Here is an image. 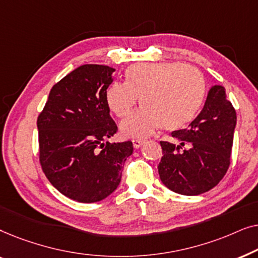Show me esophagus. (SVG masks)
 <instances>
[{"instance_id":"1","label":"esophagus","mask_w":258,"mask_h":258,"mask_svg":"<svg viewBox=\"0 0 258 258\" xmlns=\"http://www.w3.org/2000/svg\"><path fill=\"white\" fill-rule=\"evenodd\" d=\"M144 142H146V141L142 140V139H134V140H133L134 148H136V149H137V148H140Z\"/></svg>"}]
</instances>
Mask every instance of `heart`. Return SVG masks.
Instances as JSON below:
<instances>
[{
	"label": "heart",
	"instance_id": "heart-1",
	"mask_svg": "<svg viewBox=\"0 0 258 258\" xmlns=\"http://www.w3.org/2000/svg\"><path fill=\"white\" fill-rule=\"evenodd\" d=\"M207 95V81L196 67L176 62L136 63L126 68L125 82L108 88L105 98L119 118L134 112L121 125L125 136H146L155 129L174 132L194 121Z\"/></svg>",
	"mask_w": 258,
	"mask_h": 258
}]
</instances>
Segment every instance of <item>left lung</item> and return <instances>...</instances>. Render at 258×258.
I'll return each mask as SVG.
<instances>
[{
	"instance_id": "obj_1",
	"label": "left lung",
	"mask_w": 258,
	"mask_h": 258,
	"mask_svg": "<svg viewBox=\"0 0 258 258\" xmlns=\"http://www.w3.org/2000/svg\"><path fill=\"white\" fill-rule=\"evenodd\" d=\"M235 126L236 111L225 89L214 86L188 128L171 133L175 142H160L163 156L157 168L163 184L186 196L216 186L230 165Z\"/></svg>"
}]
</instances>
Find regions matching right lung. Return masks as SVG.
<instances>
[{"label": "right lung", "mask_w": 258, "mask_h": 258, "mask_svg": "<svg viewBox=\"0 0 258 258\" xmlns=\"http://www.w3.org/2000/svg\"><path fill=\"white\" fill-rule=\"evenodd\" d=\"M114 68L81 66L51 88L37 117L38 158L49 182L82 203L104 200L117 188L133 142L110 143L117 132L107 103Z\"/></svg>", "instance_id": "obj_1"}]
</instances>
